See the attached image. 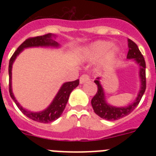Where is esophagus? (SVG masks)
Masks as SVG:
<instances>
[{
	"label": "esophagus",
	"mask_w": 156,
	"mask_h": 156,
	"mask_svg": "<svg viewBox=\"0 0 156 156\" xmlns=\"http://www.w3.org/2000/svg\"><path fill=\"white\" fill-rule=\"evenodd\" d=\"M90 80V76L85 73V74H83V75L80 77V83H84Z\"/></svg>",
	"instance_id": "1"
}]
</instances>
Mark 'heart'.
<instances>
[{
	"label": "heart",
	"instance_id": "1",
	"mask_svg": "<svg viewBox=\"0 0 156 156\" xmlns=\"http://www.w3.org/2000/svg\"><path fill=\"white\" fill-rule=\"evenodd\" d=\"M118 52L117 48L112 47V43L108 41H97L87 48L86 54L88 58L91 60L99 59L105 55L104 63L110 64L116 59Z\"/></svg>",
	"mask_w": 156,
	"mask_h": 156
}]
</instances>
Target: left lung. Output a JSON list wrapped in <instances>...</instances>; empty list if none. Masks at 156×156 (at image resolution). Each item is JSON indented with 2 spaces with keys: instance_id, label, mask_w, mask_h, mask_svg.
<instances>
[{
  "instance_id": "left-lung-1",
  "label": "left lung",
  "mask_w": 156,
  "mask_h": 156,
  "mask_svg": "<svg viewBox=\"0 0 156 156\" xmlns=\"http://www.w3.org/2000/svg\"><path fill=\"white\" fill-rule=\"evenodd\" d=\"M129 52L127 54L128 59H134L137 63L140 66V78H141V90L138 95V97L136 98V100L133 104H129L127 107H121V108H116L109 105L105 100L104 97V92L102 87L100 85L99 78L95 80V83L97 85V92L95 96L91 100V105L94 109V112L97 114L98 116L101 118L108 120V121H116L119 119L122 118L124 116H128L138 106V104L140 102L141 99L143 97V94L145 92L146 87H147V81H146V62L143 57V54L138 49V46L135 43L131 40H128Z\"/></svg>"
}]
</instances>
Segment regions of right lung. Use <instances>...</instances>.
Returning <instances> with one entry per match:
<instances>
[{
	"instance_id": "obj_1",
	"label": "right lung",
	"mask_w": 156,
	"mask_h": 156,
	"mask_svg": "<svg viewBox=\"0 0 156 156\" xmlns=\"http://www.w3.org/2000/svg\"><path fill=\"white\" fill-rule=\"evenodd\" d=\"M52 34H47L44 35H40V36H35V37L28 38L18 48L14 53L12 55L9 63V91L11 98L13 99V101L15 102L16 105L20 109V111L23 112L25 116L29 117L33 121L40 122V123H50L52 121H54L56 119H58L61 115L63 112L64 109L66 108V104L68 102L69 97L70 95L71 91L77 87L79 84V79H77L75 81L72 82H68V83H64L62 87H61L60 90L56 95V97L50 104L49 107L44 111L40 112H32L27 111L21 106L20 104L17 102L15 98L13 96V94L12 92V88H11V69H12V65L14 61L15 58L17 57L18 54L20 53L24 48L30 47H38V46H58V43L52 40Z\"/></svg>"
}]
</instances>
